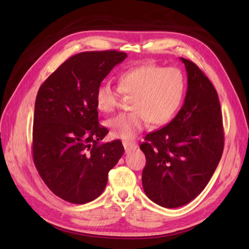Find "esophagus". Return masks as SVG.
I'll return each mask as SVG.
<instances>
[{"label":"esophagus","instance_id":"esophagus-1","mask_svg":"<svg viewBox=\"0 0 249 249\" xmlns=\"http://www.w3.org/2000/svg\"><path fill=\"white\" fill-rule=\"evenodd\" d=\"M123 145H124V149H125L126 153H130L133 151H136L137 147H138L136 143H133V142H126V141L123 142Z\"/></svg>","mask_w":249,"mask_h":249}]
</instances>
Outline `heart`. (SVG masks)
<instances>
[{"mask_svg": "<svg viewBox=\"0 0 249 249\" xmlns=\"http://www.w3.org/2000/svg\"><path fill=\"white\" fill-rule=\"evenodd\" d=\"M119 89L110 83H103L96 91V106L103 113L113 112L118 107L120 93L133 96L131 112L114 116L107 127L114 138L131 140L143 130L149 122L161 126L170 121L183 102L186 81L176 67L144 64L131 67L120 73Z\"/></svg>", "mask_w": 249, "mask_h": 249, "instance_id": "obj_1", "label": "heart"}]
</instances>
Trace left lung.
<instances>
[{
  "mask_svg": "<svg viewBox=\"0 0 249 249\" xmlns=\"http://www.w3.org/2000/svg\"><path fill=\"white\" fill-rule=\"evenodd\" d=\"M187 71L182 108L165 127L145 136L140 145L146 163L145 195L163 208L189 203L212 178L224 151L223 116L217 92L202 71L179 57Z\"/></svg>",
  "mask_w": 249,
  "mask_h": 249,
  "instance_id": "obj_1",
  "label": "left lung"
}]
</instances>
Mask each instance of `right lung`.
Segmentation results:
<instances>
[{"label":"right lung","instance_id":"1","mask_svg":"<svg viewBox=\"0 0 249 249\" xmlns=\"http://www.w3.org/2000/svg\"><path fill=\"white\" fill-rule=\"evenodd\" d=\"M127 54L115 50L70 57L41 84L35 100L33 160L52 193L75 204L99 197L124 154L121 140L99 144L96 91Z\"/></svg>","mask_w":249,"mask_h":249}]
</instances>
